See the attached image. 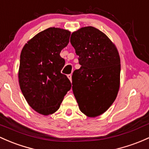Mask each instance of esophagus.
Segmentation results:
<instances>
[{
	"mask_svg": "<svg viewBox=\"0 0 149 149\" xmlns=\"http://www.w3.org/2000/svg\"><path fill=\"white\" fill-rule=\"evenodd\" d=\"M68 79H70V81H72V74H68Z\"/></svg>",
	"mask_w": 149,
	"mask_h": 149,
	"instance_id": "1",
	"label": "esophagus"
}]
</instances>
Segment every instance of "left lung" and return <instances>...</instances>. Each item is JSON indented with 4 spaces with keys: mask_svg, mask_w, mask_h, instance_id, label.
<instances>
[{
    "mask_svg": "<svg viewBox=\"0 0 149 149\" xmlns=\"http://www.w3.org/2000/svg\"><path fill=\"white\" fill-rule=\"evenodd\" d=\"M70 42L81 65L72 77L73 93L81 112L96 117L109 108L119 92V52L104 33L92 26L73 32Z\"/></svg>",
    "mask_w": 149,
    "mask_h": 149,
    "instance_id": "obj_1",
    "label": "left lung"
}]
</instances>
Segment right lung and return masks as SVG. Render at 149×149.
I'll use <instances>...</instances> for the list:
<instances>
[{
	"mask_svg": "<svg viewBox=\"0 0 149 149\" xmlns=\"http://www.w3.org/2000/svg\"><path fill=\"white\" fill-rule=\"evenodd\" d=\"M70 33L61 28H47L28 41L20 53V89L28 104L42 115L57 111L71 89L70 79L61 73L65 61L60 55L68 45Z\"/></svg>",
	"mask_w": 149,
	"mask_h": 149,
	"instance_id": "add662e5",
	"label": "right lung"
}]
</instances>
